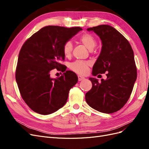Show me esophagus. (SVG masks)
<instances>
[{
    "label": "esophagus",
    "instance_id": "obj_1",
    "mask_svg": "<svg viewBox=\"0 0 149 149\" xmlns=\"http://www.w3.org/2000/svg\"><path fill=\"white\" fill-rule=\"evenodd\" d=\"M78 78L79 81H82V80H83L84 79V77H83V76H79V75L78 76Z\"/></svg>",
    "mask_w": 149,
    "mask_h": 149
}]
</instances>
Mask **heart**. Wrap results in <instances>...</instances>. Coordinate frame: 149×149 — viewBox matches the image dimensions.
I'll list each match as a JSON object with an SVG mask.
<instances>
[{"label": "heart", "instance_id": "b5f03b06", "mask_svg": "<svg viewBox=\"0 0 149 149\" xmlns=\"http://www.w3.org/2000/svg\"><path fill=\"white\" fill-rule=\"evenodd\" d=\"M79 41L83 44L88 49L91 50L96 46L97 41L94 36L89 33H85L81 35L79 38ZM73 45L70 41L66 42L63 47V52L65 57H70L73 52ZM91 65V63L88 61H76L70 64V69L75 73L79 74H86L88 73L89 66Z\"/></svg>", "mask_w": 149, "mask_h": 149}]
</instances>
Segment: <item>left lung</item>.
<instances>
[{
	"mask_svg": "<svg viewBox=\"0 0 149 149\" xmlns=\"http://www.w3.org/2000/svg\"><path fill=\"white\" fill-rule=\"evenodd\" d=\"M87 30L96 33L102 43L93 75L107 73V79L99 83L95 78H89L93 86L86 94V101L97 111L113 113L127 102L137 79L133 49L128 40L110 25H101Z\"/></svg>",
	"mask_w": 149,
	"mask_h": 149,
	"instance_id": "8db88e82",
	"label": "left lung"
}]
</instances>
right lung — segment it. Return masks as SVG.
I'll return each instance as SVG.
<instances>
[{"mask_svg": "<svg viewBox=\"0 0 149 149\" xmlns=\"http://www.w3.org/2000/svg\"><path fill=\"white\" fill-rule=\"evenodd\" d=\"M81 27L66 28L49 25L32 35L22 45L18 58L15 79L20 95L30 109L47 115L56 111L67 101L70 89L78 82L74 72L66 71L63 52L64 43ZM56 69L65 73L56 79L50 71Z\"/></svg>", "mask_w": 149, "mask_h": 149, "instance_id": "obj_1", "label": "right lung"}]
</instances>
